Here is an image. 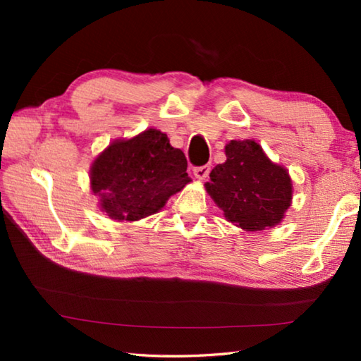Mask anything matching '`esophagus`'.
Listing matches in <instances>:
<instances>
[{"mask_svg":"<svg viewBox=\"0 0 361 361\" xmlns=\"http://www.w3.org/2000/svg\"><path fill=\"white\" fill-rule=\"evenodd\" d=\"M192 172L197 180H205L210 173V164H205V166H200V167H194Z\"/></svg>","mask_w":361,"mask_h":361,"instance_id":"esophagus-1","label":"esophagus"}]
</instances>
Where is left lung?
<instances>
[{
	"label": "left lung",
	"mask_w": 361,
	"mask_h": 361,
	"mask_svg": "<svg viewBox=\"0 0 361 361\" xmlns=\"http://www.w3.org/2000/svg\"><path fill=\"white\" fill-rule=\"evenodd\" d=\"M224 152L226 162L212 170L205 189L226 219L252 232L277 226L293 197L286 169L274 164L255 140H232Z\"/></svg>",
	"instance_id": "obj_1"
}]
</instances>
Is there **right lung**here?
<instances>
[{"instance_id":"right-lung-1","label":"right lung","mask_w":361,"mask_h":361,"mask_svg":"<svg viewBox=\"0 0 361 361\" xmlns=\"http://www.w3.org/2000/svg\"><path fill=\"white\" fill-rule=\"evenodd\" d=\"M183 151L166 133L148 129L116 140L90 167V189L100 209L116 221H138L162 209L191 178Z\"/></svg>"}]
</instances>
